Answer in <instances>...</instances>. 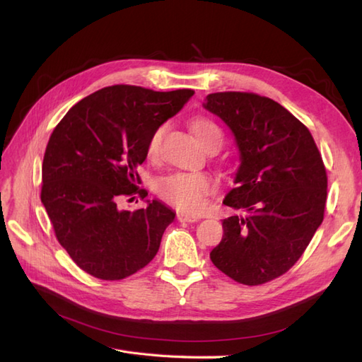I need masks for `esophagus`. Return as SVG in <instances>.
Masks as SVG:
<instances>
[{
  "instance_id": "obj_1",
  "label": "esophagus",
  "mask_w": 362,
  "mask_h": 362,
  "mask_svg": "<svg viewBox=\"0 0 362 362\" xmlns=\"http://www.w3.org/2000/svg\"><path fill=\"white\" fill-rule=\"evenodd\" d=\"M177 218L180 222H185V223H193V222H198L199 217L196 216H190V214H182V213H178Z\"/></svg>"
}]
</instances>
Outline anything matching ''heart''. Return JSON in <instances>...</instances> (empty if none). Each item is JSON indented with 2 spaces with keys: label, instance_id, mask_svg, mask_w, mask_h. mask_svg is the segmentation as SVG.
<instances>
[{
  "label": "heart",
  "instance_id": "heart-1",
  "mask_svg": "<svg viewBox=\"0 0 362 362\" xmlns=\"http://www.w3.org/2000/svg\"><path fill=\"white\" fill-rule=\"evenodd\" d=\"M192 131L201 144L208 148L222 144V129L208 117L192 120ZM166 127L158 125L152 129L146 141V156L156 158ZM214 190V180L205 172H175L161 177L156 182V192L163 201L178 208L184 213H199L206 201V196Z\"/></svg>",
  "mask_w": 362,
  "mask_h": 362
}]
</instances>
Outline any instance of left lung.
<instances>
[{"label":"left lung","mask_w":362,"mask_h":362,"mask_svg":"<svg viewBox=\"0 0 362 362\" xmlns=\"http://www.w3.org/2000/svg\"><path fill=\"white\" fill-rule=\"evenodd\" d=\"M204 105L233 129L240 149L235 187L223 201L240 214L223 218L210 258L235 282L261 286L298 262L323 222L325 163L310 129L267 96L217 92Z\"/></svg>","instance_id":"obj_1"}]
</instances>
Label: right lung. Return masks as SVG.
<instances>
[{
  "label": "right lung",
  "mask_w": 362,
  "mask_h": 362,
  "mask_svg": "<svg viewBox=\"0 0 362 362\" xmlns=\"http://www.w3.org/2000/svg\"><path fill=\"white\" fill-rule=\"evenodd\" d=\"M193 95L192 89L108 86L76 103L54 128L40 199L59 243L89 275L124 279L157 255L175 213L158 201L120 211L117 201L146 198L137 166L146 158L148 137Z\"/></svg>",
  "instance_id": "obj_1"
}]
</instances>
